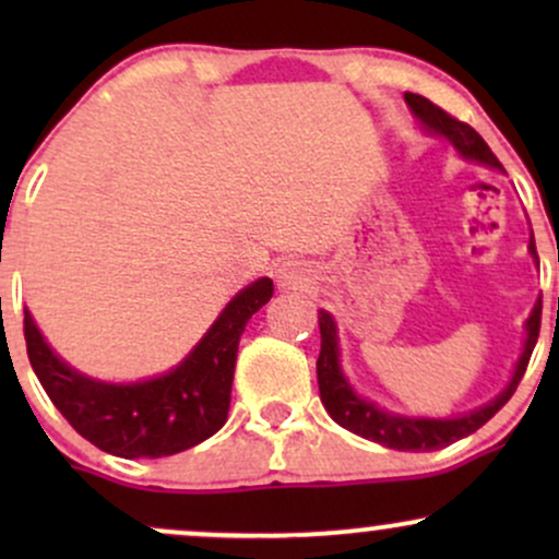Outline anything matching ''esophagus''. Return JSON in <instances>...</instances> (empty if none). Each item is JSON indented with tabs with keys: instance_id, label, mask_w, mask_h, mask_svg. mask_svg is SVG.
Segmentation results:
<instances>
[{
	"instance_id": "34e87169",
	"label": "esophagus",
	"mask_w": 559,
	"mask_h": 559,
	"mask_svg": "<svg viewBox=\"0 0 559 559\" xmlns=\"http://www.w3.org/2000/svg\"><path fill=\"white\" fill-rule=\"evenodd\" d=\"M275 281H278L281 288H307L312 286L316 275H312V271L305 265V262L286 260L281 262L278 271H275Z\"/></svg>"
}]
</instances>
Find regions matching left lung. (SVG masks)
Here are the masks:
<instances>
[{
  "label": "left lung",
  "mask_w": 559,
  "mask_h": 559,
  "mask_svg": "<svg viewBox=\"0 0 559 559\" xmlns=\"http://www.w3.org/2000/svg\"><path fill=\"white\" fill-rule=\"evenodd\" d=\"M404 102H407L409 112L418 120V126L428 136L447 139L449 144L454 146L463 159H471V163L484 165V168L502 170V163L493 157L484 139L478 136L476 128L467 123H460L457 118L436 107L431 99L426 96L407 92L404 94ZM531 258L538 262L534 234H531L528 241ZM320 323V357H318V386H320V400H323V407L329 409V415L338 426L346 428V431L362 436V439L376 441V444H383L389 449H400V452H433V449L449 447L454 441L465 439V436L476 433L484 423H489L499 409L510 402V396L515 394L518 383L528 368L531 352H534L538 329H542V299L536 301L534 310H531L528 320H525V342L523 352L518 357L515 370H512L510 383L493 396L491 402H486L484 407L471 409L465 415H454V418H409V415L389 413V409L378 407L376 402L365 400V396L357 394L352 389V383L346 381L342 370V349H338V333H336V320H333L331 312L320 310L318 312Z\"/></svg>",
  "instance_id": "obj_1"
}]
</instances>
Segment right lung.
Listing matches in <instances>:
<instances>
[{
	"instance_id": "add662e5",
	"label": "right lung",
	"mask_w": 559,
	"mask_h": 559,
	"mask_svg": "<svg viewBox=\"0 0 559 559\" xmlns=\"http://www.w3.org/2000/svg\"><path fill=\"white\" fill-rule=\"evenodd\" d=\"M271 297V278L241 288L176 368L136 383H107L70 368L28 310L25 346L44 391L83 439L115 457H168L223 428L243 325Z\"/></svg>"
}]
</instances>
